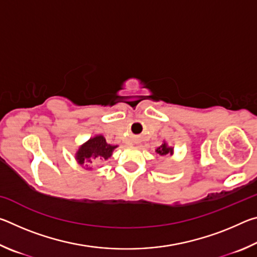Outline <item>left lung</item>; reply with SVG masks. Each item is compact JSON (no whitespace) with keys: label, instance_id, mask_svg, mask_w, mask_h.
Wrapping results in <instances>:
<instances>
[{"label":"left lung","instance_id":"1","mask_svg":"<svg viewBox=\"0 0 257 257\" xmlns=\"http://www.w3.org/2000/svg\"><path fill=\"white\" fill-rule=\"evenodd\" d=\"M156 153L160 154V155H168V154L172 155L173 154V149L170 146H168L167 143H163L162 145L156 149Z\"/></svg>","mask_w":257,"mask_h":257}]
</instances>
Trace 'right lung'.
<instances>
[{
	"label": "right lung",
	"instance_id": "right-lung-1",
	"mask_svg": "<svg viewBox=\"0 0 257 257\" xmlns=\"http://www.w3.org/2000/svg\"><path fill=\"white\" fill-rule=\"evenodd\" d=\"M116 147H118L116 145L107 144L102 135H96L79 147L76 153V160L80 165L92 163L95 159L107 160Z\"/></svg>",
	"mask_w": 257,
	"mask_h": 257
}]
</instances>
